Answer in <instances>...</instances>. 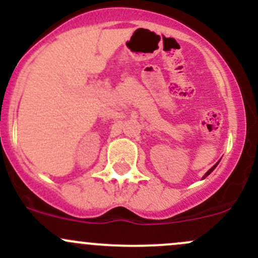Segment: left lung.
Wrapping results in <instances>:
<instances>
[{"instance_id": "1", "label": "left lung", "mask_w": 258, "mask_h": 258, "mask_svg": "<svg viewBox=\"0 0 258 258\" xmlns=\"http://www.w3.org/2000/svg\"><path fill=\"white\" fill-rule=\"evenodd\" d=\"M217 164H219V163H217ZM217 164H216V165H214V166H212V168H211V169H210L208 172H206V174H205V176H204V179H205V177H206V176H208V175H210V174H211V172H212V170H214V169H215V168H216V166H217Z\"/></svg>"}]
</instances>
